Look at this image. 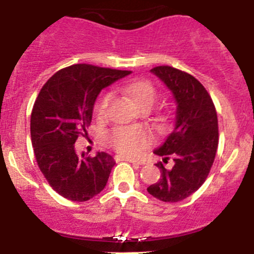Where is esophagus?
<instances>
[{
	"instance_id": "obj_1",
	"label": "esophagus",
	"mask_w": 254,
	"mask_h": 254,
	"mask_svg": "<svg viewBox=\"0 0 254 254\" xmlns=\"http://www.w3.org/2000/svg\"><path fill=\"white\" fill-rule=\"evenodd\" d=\"M114 159H116V161H128V163L136 164V165H141L140 161L134 160V159H131V158H127V156H122V155H117Z\"/></svg>"
}]
</instances>
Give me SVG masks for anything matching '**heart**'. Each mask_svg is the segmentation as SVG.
I'll return each instance as SVG.
<instances>
[{
	"label": "heart",
	"mask_w": 254,
	"mask_h": 254,
	"mask_svg": "<svg viewBox=\"0 0 254 254\" xmlns=\"http://www.w3.org/2000/svg\"><path fill=\"white\" fill-rule=\"evenodd\" d=\"M123 94L128 96L136 107L151 108L156 100V89L149 80L134 78L121 86ZM112 95L104 94L96 104L98 118L105 116ZM154 141L151 132L145 127H117L108 134V142L120 154L126 156H136L150 146Z\"/></svg>",
	"instance_id": "1"
}]
</instances>
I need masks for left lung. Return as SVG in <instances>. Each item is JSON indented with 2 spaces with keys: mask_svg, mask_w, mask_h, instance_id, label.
<instances>
[{
  "mask_svg": "<svg viewBox=\"0 0 254 254\" xmlns=\"http://www.w3.org/2000/svg\"><path fill=\"white\" fill-rule=\"evenodd\" d=\"M173 93L177 102L176 125L155 154L164 163L174 160L172 169L160 168V179L147 188L164 202H179L205 183L219 145L216 109L203 85L190 73L170 66L151 69Z\"/></svg>",
  "mask_w": 254,
  "mask_h": 254,
  "instance_id": "left-lung-1",
  "label": "left lung"
}]
</instances>
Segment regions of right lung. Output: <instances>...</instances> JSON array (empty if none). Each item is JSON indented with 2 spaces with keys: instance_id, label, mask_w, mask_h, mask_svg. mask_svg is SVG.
I'll return each mask as SVG.
<instances>
[{
  "instance_id": "1",
  "label": "right lung",
  "mask_w": 254,
  "mask_h": 254,
  "mask_svg": "<svg viewBox=\"0 0 254 254\" xmlns=\"http://www.w3.org/2000/svg\"><path fill=\"white\" fill-rule=\"evenodd\" d=\"M131 71L78 64L62 68L43 85L30 117V136L40 172L53 190L84 202L104 190L114 159L76 154L78 136L86 134L94 103L102 89Z\"/></svg>"
}]
</instances>
